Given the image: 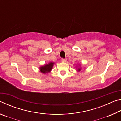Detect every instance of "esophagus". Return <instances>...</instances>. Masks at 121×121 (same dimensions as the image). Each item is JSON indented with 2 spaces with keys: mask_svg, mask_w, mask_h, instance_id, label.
Here are the masks:
<instances>
[{
  "mask_svg": "<svg viewBox=\"0 0 121 121\" xmlns=\"http://www.w3.org/2000/svg\"><path fill=\"white\" fill-rule=\"evenodd\" d=\"M61 61H62V62H66V59H62V60H61Z\"/></svg>",
  "mask_w": 121,
  "mask_h": 121,
  "instance_id": "1",
  "label": "esophagus"
}]
</instances>
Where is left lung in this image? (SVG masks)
Segmentation results:
<instances>
[{
  "label": "left lung",
  "mask_w": 121,
  "mask_h": 121,
  "mask_svg": "<svg viewBox=\"0 0 121 121\" xmlns=\"http://www.w3.org/2000/svg\"><path fill=\"white\" fill-rule=\"evenodd\" d=\"M81 70V68H78L77 69V71H80Z\"/></svg>",
  "instance_id": "8db88e82"
}]
</instances>
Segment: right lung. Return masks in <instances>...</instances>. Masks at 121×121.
Instances as JSON below:
<instances>
[{"label":"right lung","instance_id":"1","mask_svg":"<svg viewBox=\"0 0 121 121\" xmlns=\"http://www.w3.org/2000/svg\"><path fill=\"white\" fill-rule=\"evenodd\" d=\"M54 64V62H51L48 63V64H46L40 67L39 68L40 72L43 73H46L50 72L51 70H52V69L53 68V66Z\"/></svg>","mask_w":121,"mask_h":121}]
</instances>
